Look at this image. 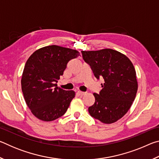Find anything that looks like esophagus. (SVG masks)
I'll return each mask as SVG.
<instances>
[{"instance_id": "34e87169", "label": "esophagus", "mask_w": 159, "mask_h": 159, "mask_svg": "<svg viewBox=\"0 0 159 159\" xmlns=\"http://www.w3.org/2000/svg\"><path fill=\"white\" fill-rule=\"evenodd\" d=\"M77 93H78V95H80V96H83V95H84L85 94V93H84V92H81V91H78Z\"/></svg>"}]
</instances>
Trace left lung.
<instances>
[{"label": "left lung", "mask_w": 159, "mask_h": 159, "mask_svg": "<svg viewBox=\"0 0 159 159\" xmlns=\"http://www.w3.org/2000/svg\"><path fill=\"white\" fill-rule=\"evenodd\" d=\"M81 52L96 79L104 80L99 94H93L95 102L88 108L89 114L104 123L117 121L130 109L138 91L133 64L125 55L112 49Z\"/></svg>", "instance_id": "8db88e82"}]
</instances>
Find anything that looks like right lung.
<instances>
[{"mask_svg": "<svg viewBox=\"0 0 159 159\" xmlns=\"http://www.w3.org/2000/svg\"><path fill=\"white\" fill-rule=\"evenodd\" d=\"M79 56L76 50L53 45L35 51L26 61L21 90L28 107L39 119L52 121L66 113L75 93L61 89L57 83L67 63Z\"/></svg>", "mask_w": 159, "mask_h": 159, "instance_id": "add662e5", "label": "right lung"}]
</instances>
